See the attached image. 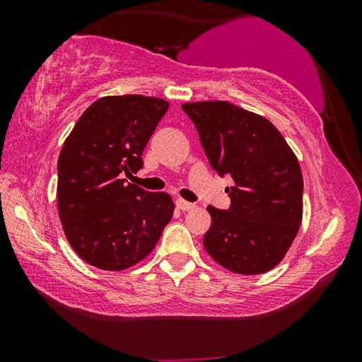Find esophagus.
Instances as JSON below:
<instances>
[{
  "label": "esophagus",
  "mask_w": 362,
  "mask_h": 362,
  "mask_svg": "<svg viewBox=\"0 0 362 362\" xmlns=\"http://www.w3.org/2000/svg\"><path fill=\"white\" fill-rule=\"evenodd\" d=\"M176 207L181 211H189L194 207V204H192V202H187L185 199H176Z\"/></svg>",
  "instance_id": "1"
}]
</instances>
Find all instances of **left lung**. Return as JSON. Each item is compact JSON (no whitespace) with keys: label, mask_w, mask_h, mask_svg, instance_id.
Instances as JSON below:
<instances>
[{"label":"left lung","mask_w":362,"mask_h":362,"mask_svg":"<svg viewBox=\"0 0 362 362\" xmlns=\"http://www.w3.org/2000/svg\"><path fill=\"white\" fill-rule=\"evenodd\" d=\"M211 166L230 175L227 211L207 206L204 249L224 269L259 275L279 265L303 216V176L281 133L234 103H185Z\"/></svg>","instance_id":"obj_1"}]
</instances>
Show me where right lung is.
Returning a JSON list of instances; mask_svg holds the SVG:
<instances>
[{
  "label": "right lung",
  "instance_id": "add662e5",
  "mask_svg": "<svg viewBox=\"0 0 362 362\" xmlns=\"http://www.w3.org/2000/svg\"><path fill=\"white\" fill-rule=\"evenodd\" d=\"M170 103L143 95L102 97L78 118L57 161V207L76 254L118 272L155 249L175 202L122 180L143 166V150Z\"/></svg>",
  "mask_w": 362,
  "mask_h": 362
}]
</instances>
